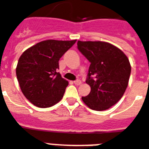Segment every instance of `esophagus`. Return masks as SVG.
Instances as JSON below:
<instances>
[{
	"label": "esophagus",
	"instance_id": "34e87169",
	"mask_svg": "<svg viewBox=\"0 0 149 149\" xmlns=\"http://www.w3.org/2000/svg\"><path fill=\"white\" fill-rule=\"evenodd\" d=\"M73 83H74V84H76V85H80L81 80L80 79H77V80H75Z\"/></svg>",
	"mask_w": 149,
	"mask_h": 149
}]
</instances>
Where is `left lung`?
Returning <instances> with one entry per match:
<instances>
[{"instance_id":"left-lung-1","label":"left lung","mask_w":149,"mask_h":149,"mask_svg":"<svg viewBox=\"0 0 149 149\" xmlns=\"http://www.w3.org/2000/svg\"><path fill=\"white\" fill-rule=\"evenodd\" d=\"M77 48L90 63L86 83L91 91L82 100L92 109H108L119 101L128 86L131 73L129 59L106 42L79 40Z\"/></svg>"}]
</instances>
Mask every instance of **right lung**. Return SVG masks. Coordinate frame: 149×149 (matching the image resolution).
<instances>
[{
	"label": "right lung",
	"instance_id": "right-lung-1",
	"mask_svg": "<svg viewBox=\"0 0 149 149\" xmlns=\"http://www.w3.org/2000/svg\"><path fill=\"white\" fill-rule=\"evenodd\" d=\"M76 41H41L20 56L17 78L23 94L34 106L48 108L61 100L69 83L57 72L59 60Z\"/></svg>",
	"mask_w": 149,
	"mask_h": 149
}]
</instances>
